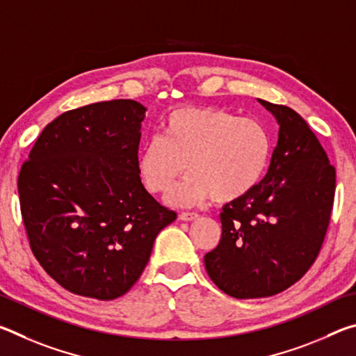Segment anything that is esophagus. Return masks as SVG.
I'll return each instance as SVG.
<instances>
[{
  "instance_id": "esophagus-1",
  "label": "esophagus",
  "mask_w": 356,
  "mask_h": 356,
  "mask_svg": "<svg viewBox=\"0 0 356 356\" xmlns=\"http://www.w3.org/2000/svg\"><path fill=\"white\" fill-rule=\"evenodd\" d=\"M197 216H200V215L195 213V212H182L179 215V218L182 221H193V220H196Z\"/></svg>"
}]
</instances>
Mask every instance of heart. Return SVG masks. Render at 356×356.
I'll list each match as a JSON object with an SVG mask.
<instances>
[{"instance_id": "b5f03b06", "label": "heart", "mask_w": 356, "mask_h": 356, "mask_svg": "<svg viewBox=\"0 0 356 356\" xmlns=\"http://www.w3.org/2000/svg\"><path fill=\"white\" fill-rule=\"evenodd\" d=\"M272 140L256 119L220 108H179L163 125V138L144 143L138 171L150 193H166L186 171L188 177L168 200L195 204L242 200L267 170Z\"/></svg>"}]
</instances>
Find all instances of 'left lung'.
Listing matches in <instances>:
<instances>
[{
	"instance_id": "8db88e82",
	"label": "left lung",
	"mask_w": 356,
	"mask_h": 356,
	"mask_svg": "<svg viewBox=\"0 0 356 356\" xmlns=\"http://www.w3.org/2000/svg\"><path fill=\"white\" fill-rule=\"evenodd\" d=\"M259 102L280 124L268 172L222 207L221 240L204 256L210 280L234 298L272 297L308 272L334 201L336 170L308 124L292 108Z\"/></svg>"
}]
</instances>
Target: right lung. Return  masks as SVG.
Returning a JSON list of instances; mask_svg holds the SVG:
<instances>
[{
  "label": "right lung",
  "mask_w": 356,
  "mask_h": 356,
  "mask_svg": "<svg viewBox=\"0 0 356 356\" xmlns=\"http://www.w3.org/2000/svg\"><path fill=\"white\" fill-rule=\"evenodd\" d=\"M146 108L135 100L91 104L42 130L22 165L19 196L33 254L69 292L114 300L149 262L177 213L141 184L138 146Z\"/></svg>",
  "instance_id": "add662e5"
}]
</instances>
